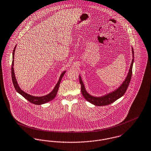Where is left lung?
I'll use <instances>...</instances> for the list:
<instances>
[{
    "instance_id": "8db88e82",
    "label": "left lung",
    "mask_w": 151,
    "mask_h": 151,
    "mask_svg": "<svg viewBox=\"0 0 151 151\" xmlns=\"http://www.w3.org/2000/svg\"><path fill=\"white\" fill-rule=\"evenodd\" d=\"M132 60L131 64L128 73L125 80L123 81L122 84L117 88L115 89L112 92H110L109 93H106L103 96H95L89 94L85 88V86L82 81V79L81 78L80 75H79V81H80V84H81V91L83 94V96L87 101H88L89 103H91V104L95 106H104L109 105L114 103V101H115L116 100H117V99L122 97L124 95V93H125V91H127V88L128 87V85L130 83L131 76H132V67H133V62H134V51H133V47H132Z\"/></svg>"
}]
</instances>
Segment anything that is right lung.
Here are the masks:
<instances>
[{
	"instance_id": "right-lung-1",
	"label": "right lung",
	"mask_w": 151,
	"mask_h": 151,
	"mask_svg": "<svg viewBox=\"0 0 151 151\" xmlns=\"http://www.w3.org/2000/svg\"><path fill=\"white\" fill-rule=\"evenodd\" d=\"M16 47H17V45L14 47V51H13V52H12V65H11L12 80L14 86L15 88L16 89V91L18 92L19 94H20L22 96H23L26 99H27L28 101H29L31 103H33V104H36V105L43 104H45L46 103H48V102H49V101L53 100V99L55 98V96H56V95L57 94L59 88L60 83L61 82V80H62V79L64 75L66 72V71H63L62 73H61L58 83H56V86H55V87L52 89V91L50 93H48V94H47L46 95H45V96H35L31 95L30 94L27 93L26 92H25L24 91H23L22 89H21L20 87H19V86L18 84L17 80L15 75L14 68V54H15V51Z\"/></svg>"
}]
</instances>
